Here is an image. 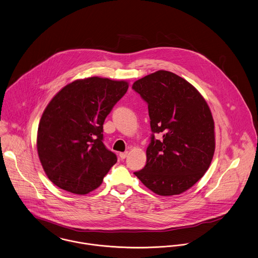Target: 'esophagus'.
Instances as JSON below:
<instances>
[{
	"label": "esophagus",
	"mask_w": 258,
	"mask_h": 258,
	"mask_svg": "<svg viewBox=\"0 0 258 258\" xmlns=\"http://www.w3.org/2000/svg\"><path fill=\"white\" fill-rule=\"evenodd\" d=\"M126 156H127V152H124V153H120V154H119V157H120L121 159H124Z\"/></svg>",
	"instance_id": "34e87169"
}]
</instances>
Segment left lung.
Instances as JSON below:
<instances>
[{
  "mask_svg": "<svg viewBox=\"0 0 258 258\" xmlns=\"http://www.w3.org/2000/svg\"><path fill=\"white\" fill-rule=\"evenodd\" d=\"M149 105L151 144L138 178L158 196L180 195L206 173L215 150L214 121L200 92L184 79L157 71L134 83ZM163 136L155 140L154 134Z\"/></svg>",
  "mask_w": 258,
  "mask_h": 258,
  "instance_id": "8db88e82",
  "label": "left lung"
}]
</instances>
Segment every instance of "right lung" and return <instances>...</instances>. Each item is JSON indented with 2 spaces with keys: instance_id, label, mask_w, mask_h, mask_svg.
<instances>
[{
  "instance_id": "obj_1",
  "label": "right lung",
  "mask_w": 258,
  "mask_h": 258,
  "mask_svg": "<svg viewBox=\"0 0 258 258\" xmlns=\"http://www.w3.org/2000/svg\"><path fill=\"white\" fill-rule=\"evenodd\" d=\"M128 83L99 77L63 87L41 117L37 149L43 168L57 187L76 195L98 188L116 155L103 145L105 117Z\"/></svg>"
}]
</instances>
